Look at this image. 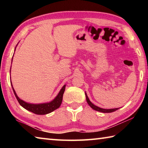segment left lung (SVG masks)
Listing matches in <instances>:
<instances>
[{
  "instance_id": "8db88e82",
  "label": "left lung",
  "mask_w": 148,
  "mask_h": 148,
  "mask_svg": "<svg viewBox=\"0 0 148 148\" xmlns=\"http://www.w3.org/2000/svg\"><path fill=\"white\" fill-rule=\"evenodd\" d=\"M85 94H86V101L88 103V104L90 106H91V108H92L95 110H96V111H98V112H103V113H111V112H115L116 110H117L119 108H113V109H104V108H101L98 107L97 106H95V104H93L92 103V102L90 101V100L89 99L88 97H87V95L86 93V92H85Z\"/></svg>"
}]
</instances>
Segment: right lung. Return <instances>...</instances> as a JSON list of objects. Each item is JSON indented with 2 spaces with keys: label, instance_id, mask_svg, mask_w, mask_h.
<instances>
[{
  "label": "right lung",
  "instance_id": "add662e5",
  "mask_svg": "<svg viewBox=\"0 0 148 148\" xmlns=\"http://www.w3.org/2000/svg\"><path fill=\"white\" fill-rule=\"evenodd\" d=\"M16 48H15V51H16ZM12 59H13V58H12ZM11 85H12V89H13L15 96H16L17 101L19 102V104L21 105L22 107L24 108L25 109L28 110V111H30L32 112V113H34L35 114H38V115L47 114L49 113H51V112L54 111V110H56V109L59 108L62 103V97H63V93L65 90V87H66V85H64L63 87H62L61 89L60 90L58 95L56 97V98H55L53 100H52L51 101H50L49 102H44V103H40V104H32V103H29V102H27L25 101H23V100L20 99L18 97V96L17 95L16 91H15L13 86H12V82H11Z\"/></svg>",
  "mask_w": 148,
  "mask_h": 148
}]
</instances>
